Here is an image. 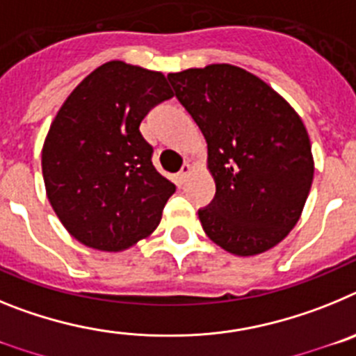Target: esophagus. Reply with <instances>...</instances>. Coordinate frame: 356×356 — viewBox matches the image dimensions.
Segmentation results:
<instances>
[{
    "label": "esophagus",
    "instance_id": "34e87169",
    "mask_svg": "<svg viewBox=\"0 0 356 356\" xmlns=\"http://www.w3.org/2000/svg\"><path fill=\"white\" fill-rule=\"evenodd\" d=\"M191 172H193V168H191V163H184V168H181V171L178 172V178H180L181 184H185V181L188 180V176H191Z\"/></svg>",
    "mask_w": 356,
    "mask_h": 356
}]
</instances>
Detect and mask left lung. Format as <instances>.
Wrapping results in <instances>:
<instances>
[{"mask_svg": "<svg viewBox=\"0 0 356 356\" xmlns=\"http://www.w3.org/2000/svg\"><path fill=\"white\" fill-rule=\"evenodd\" d=\"M209 147L216 196L197 212L205 234L238 257L275 248L300 221L314 180L307 128L273 87L229 64L169 72Z\"/></svg>", "mask_w": 356, "mask_h": 356, "instance_id": "8db88e82", "label": "left lung"}]
</instances>
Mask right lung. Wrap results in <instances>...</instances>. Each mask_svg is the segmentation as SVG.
Here are the masks:
<instances>
[{
	"mask_svg": "<svg viewBox=\"0 0 356 356\" xmlns=\"http://www.w3.org/2000/svg\"><path fill=\"white\" fill-rule=\"evenodd\" d=\"M172 96L162 72L110 60L56 112L42 146L44 185L64 228L85 246L122 251L159 226L176 187L155 169L139 127Z\"/></svg>",
	"mask_w": 356,
	"mask_h": 356,
	"instance_id": "add662e5",
	"label": "right lung"
}]
</instances>
